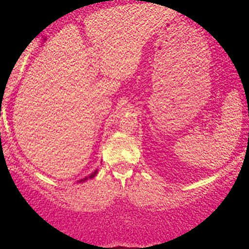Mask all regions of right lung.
<instances>
[{
  "label": "right lung",
  "mask_w": 249,
  "mask_h": 249,
  "mask_svg": "<svg viewBox=\"0 0 249 249\" xmlns=\"http://www.w3.org/2000/svg\"><path fill=\"white\" fill-rule=\"evenodd\" d=\"M97 173H98V170H96L95 172L91 173L90 176H88V177H85V178H83V179H81V180H78V181H77V182H84V181H87L88 179H92L93 177H96V174H97Z\"/></svg>",
  "instance_id": "right-lung-1"
}]
</instances>
